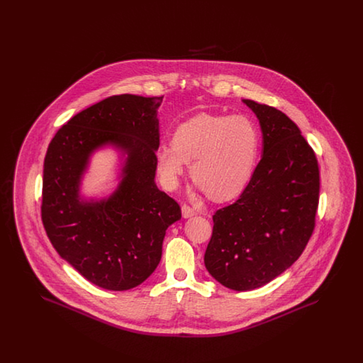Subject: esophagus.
Listing matches in <instances>:
<instances>
[{"label": "esophagus", "instance_id": "1", "mask_svg": "<svg viewBox=\"0 0 363 363\" xmlns=\"http://www.w3.org/2000/svg\"><path fill=\"white\" fill-rule=\"evenodd\" d=\"M181 209H182V216L184 218H190V216L196 215V211L193 208L189 207V206H186V204H184Z\"/></svg>", "mask_w": 363, "mask_h": 363}]
</instances>
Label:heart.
I'll list each match as a JSON object with an SVG mask.
<instances>
[{
    "instance_id": "obj_1",
    "label": "heart",
    "mask_w": 363,
    "mask_h": 363,
    "mask_svg": "<svg viewBox=\"0 0 363 363\" xmlns=\"http://www.w3.org/2000/svg\"><path fill=\"white\" fill-rule=\"evenodd\" d=\"M261 133L246 116L199 114L174 129L172 145L156 154L157 170L167 189H175L190 163L200 189L216 200H230L249 185L259 159Z\"/></svg>"
}]
</instances>
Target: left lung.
<instances>
[{"mask_svg":"<svg viewBox=\"0 0 363 363\" xmlns=\"http://www.w3.org/2000/svg\"><path fill=\"white\" fill-rule=\"evenodd\" d=\"M259 118L262 156L240 199L212 216L208 272L235 291L255 290L290 268L311 240L320 199L315 154L272 106L245 99Z\"/></svg>","mask_w":363,"mask_h":363,"instance_id":"1","label":"left lung"}]
</instances>
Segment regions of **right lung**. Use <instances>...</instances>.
<instances>
[{
  "instance_id": "1",
  "label": "right lung",
  "mask_w": 363,
  "mask_h": 363,
  "mask_svg": "<svg viewBox=\"0 0 363 363\" xmlns=\"http://www.w3.org/2000/svg\"><path fill=\"white\" fill-rule=\"evenodd\" d=\"M163 96H108L72 117L52 138L43 164L42 222L58 255L91 283L113 291L141 284L157 267L178 203L157 189V107ZM111 143L127 155L108 199L86 202L79 181L90 154Z\"/></svg>"
}]
</instances>
